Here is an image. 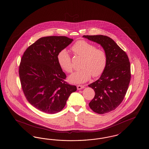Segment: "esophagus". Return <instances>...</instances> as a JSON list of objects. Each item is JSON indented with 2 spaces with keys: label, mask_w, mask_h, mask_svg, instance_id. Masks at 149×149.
Returning <instances> with one entry per match:
<instances>
[{
  "label": "esophagus",
  "mask_w": 149,
  "mask_h": 149,
  "mask_svg": "<svg viewBox=\"0 0 149 149\" xmlns=\"http://www.w3.org/2000/svg\"><path fill=\"white\" fill-rule=\"evenodd\" d=\"M84 88H85V86L84 85H77V89L78 90L82 89Z\"/></svg>",
  "instance_id": "34e87169"
}]
</instances>
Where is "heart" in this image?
<instances>
[{
  "label": "heart",
  "mask_w": 149,
  "mask_h": 149,
  "mask_svg": "<svg viewBox=\"0 0 149 149\" xmlns=\"http://www.w3.org/2000/svg\"><path fill=\"white\" fill-rule=\"evenodd\" d=\"M75 55L83 58L81 69L74 72L69 77V81L74 84L85 83L93 77L100 76L107 65V54L103 49L97 48L94 44L85 40L76 42L72 47ZM57 60L60 67L68 73L72 71V59L66 49L60 51L57 55Z\"/></svg>",
  "instance_id": "b5f03b06"
}]
</instances>
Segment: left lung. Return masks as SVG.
Here are the masks:
<instances>
[{
    "mask_svg": "<svg viewBox=\"0 0 149 149\" xmlns=\"http://www.w3.org/2000/svg\"><path fill=\"white\" fill-rule=\"evenodd\" d=\"M100 44L107 54V67L100 77L89 85L95 96L89 104L95 113L103 114L115 110L125 97L131 79L130 63L125 52L107 36H83Z\"/></svg>",
    "mask_w": 149,
    "mask_h": 149,
    "instance_id": "left-lung-1",
    "label": "left lung"
}]
</instances>
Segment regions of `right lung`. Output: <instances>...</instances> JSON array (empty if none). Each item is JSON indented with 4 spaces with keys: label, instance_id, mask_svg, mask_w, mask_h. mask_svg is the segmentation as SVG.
<instances>
[{
    "label": "right lung",
    "instance_id": "1",
    "mask_svg": "<svg viewBox=\"0 0 149 149\" xmlns=\"http://www.w3.org/2000/svg\"><path fill=\"white\" fill-rule=\"evenodd\" d=\"M72 41L64 36L42 37L27 48L22 58L19 74L24 95L41 111L59 112L77 90L65 81V74L57 60L60 51Z\"/></svg>",
    "mask_w": 149,
    "mask_h": 149
}]
</instances>
